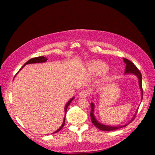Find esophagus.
Here are the masks:
<instances>
[{
    "label": "esophagus",
    "instance_id": "esophagus-1",
    "mask_svg": "<svg viewBox=\"0 0 155 155\" xmlns=\"http://www.w3.org/2000/svg\"><path fill=\"white\" fill-rule=\"evenodd\" d=\"M88 91L87 90L82 91L79 94V96L80 97H82V98H85V97L88 96Z\"/></svg>",
    "mask_w": 155,
    "mask_h": 155
}]
</instances>
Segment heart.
Returning <instances> with one entry per match:
<instances>
[{"mask_svg":"<svg viewBox=\"0 0 155 155\" xmlns=\"http://www.w3.org/2000/svg\"><path fill=\"white\" fill-rule=\"evenodd\" d=\"M109 70L107 65L102 61H93L88 63L87 66V70L91 75H100L104 74Z\"/></svg>","mask_w":155,"mask_h":155,"instance_id":"obj_1","label":"heart"}]
</instances>
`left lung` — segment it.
<instances>
[{"label": "left lung", "mask_w": 155, "mask_h": 155, "mask_svg": "<svg viewBox=\"0 0 155 155\" xmlns=\"http://www.w3.org/2000/svg\"><path fill=\"white\" fill-rule=\"evenodd\" d=\"M123 61L124 62V63L126 64V69H125V71H124V74L125 75H127V74H132L133 75H135L137 79H138V83H139V86H140V91L141 93V100L143 99V88H142V75L141 73H140V71L138 70V69L137 68V67L135 66V64L132 63L131 61H129L126 58H123ZM94 99V97H93ZM91 120L93 124L98 128L99 129L102 130V131H114V130L116 129H118L120 128H123L124 127L126 126H127L129 123H131L132 120H133V119H134V116L136 114V112L137 111V110H136V112H135L134 116L132 117V119L130 120L128 123H127L126 124H125L124 125H122V126H109V125H105V124H103L97 120L96 117H95L94 115V109H95V105L93 102H92L91 104Z\"/></svg>", "instance_id": "left-lung-1"}]
</instances>
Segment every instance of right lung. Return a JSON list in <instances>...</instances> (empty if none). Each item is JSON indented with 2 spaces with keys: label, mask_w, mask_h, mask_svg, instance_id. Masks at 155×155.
Returning a JSON list of instances; mask_svg holds the SVG:
<instances>
[{
  "label": "right lung",
  "mask_w": 155,
  "mask_h": 155,
  "mask_svg": "<svg viewBox=\"0 0 155 155\" xmlns=\"http://www.w3.org/2000/svg\"><path fill=\"white\" fill-rule=\"evenodd\" d=\"M47 60H48V59L46 58H45V56H39V57H36V58H31V60H29V61H28L25 64H24L23 66L22 67V68L20 69V70L24 67L25 66L26 64H31V63H45V62H46L47 61ZM19 70V71H20ZM18 71V72H19ZM18 72L17 73V74L18 73ZM16 74V75H17ZM75 99V97H73L71 99H70L68 102H67V104L65 105V106H64V119H63V123H62V125L60 126V127L58 129H57L56 131H54V133H56L57 132H58L60 130H61L62 128H63V127L64 126V123H65V115H66V113H67V108H68V105L70 104V103L71 102V101Z\"/></svg>",
  "instance_id": "right-lung-1"
}]
</instances>
